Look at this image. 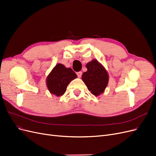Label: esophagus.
Returning a JSON list of instances; mask_svg holds the SVG:
<instances>
[{
	"label": "esophagus",
	"mask_w": 156,
	"mask_h": 156,
	"mask_svg": "<svg viewBox=\"0 0 156 156\" xmlns=\"http://www.w3.org/2000/svg\"><path fill=\"white\" fill-rule=\"evenodd\" d=\"M77 76H78V77H81V76H82V72H77Z\"/></svg>",
	"instance_id": "1"
}]
</instances>
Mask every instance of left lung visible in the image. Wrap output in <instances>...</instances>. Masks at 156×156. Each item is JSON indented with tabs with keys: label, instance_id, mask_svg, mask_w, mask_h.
Segmentation results:
<instances>
[{
	"label": "left lung",
	"instance_id": "1",
	"mask_svg": "<svg viewBox=\"0 0 156 156\" xmlns=\"http://www.w3.org/2000/svg\"><path fill=\"white\" fill-rule=\"evenodd\" d=\"M87 71L82 75V80L88 90L95 96L104 92L108 83V74L103 66L96 59L87 64Z\"/></svg>",
	"mask_w": 156,
	"mask_h": 156
}]
</instances>
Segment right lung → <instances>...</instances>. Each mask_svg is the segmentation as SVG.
I'll use <instances>...</instances> for the list:
<instances>
[{"instance_id":"right-lung-1","label":"right lung","mask_w":156,"mask_h":156,"mask_svg":"<svg viewBox=\"0 0 156 156\" xmlns=\"http://www.w3.org/2000/svg\"><path fill=\"white\" fill-rule=\"evenodd\" d=\"M76 75L72 68L57 64L46 78V84L50 93L56 96H62L72 80L76 79Z\"/></svg>"}]
</instances>
